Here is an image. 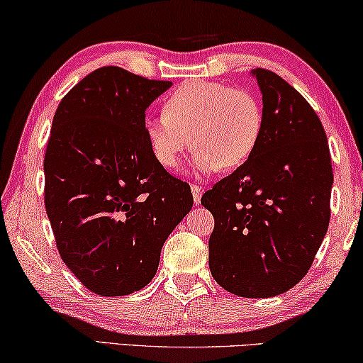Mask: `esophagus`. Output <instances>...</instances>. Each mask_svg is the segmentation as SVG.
<instances>
[{
    "mask_svg": "<svg viewBox=\"0 0 363 363\" xmlns=\"http://www.w3.org/2000/svg\"><path fill=\"white\" fill-rule=\"evenodd\" d=\"M191 193H193V201H195V205H200V203H201V195H203L201 186L191 185Z\"/></svg>",
    "mask_w": 363,
    "mask_h": 363,
    "instance_id": "34e87169",
    "label": "esophagus"
}]
</instances>
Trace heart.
I'll list each match as a JSON object with an SVG mask.
<instances>
[{
	"label": "heart",
	"instance_id": "heart-1",
	"mask_svg": "<svg viewBox=\"0 0 363 363\" xmlns=\"http://www.w3.org/2000/svg\"><path fill=\"white\" fill-rule=\"evenodd\" d=\"M262 127V107L251 92L210 81L177 89L163 102V116H148L143 122L158 165L177 170L193 147V167L203 177L245 165L259 145Z\"/></svg>",
	"mask_w": 363,
	"mask_h": 363
}]
</instances>
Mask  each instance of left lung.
<instances>
[{"instance_id": "obj_1", "label": "left lung", "mask_w": 363, "mask_h": 363, "mask_svg": "<svg viewBox=\"0 0 363 363\" xmlns=\"http://www.w3.org/2000/svg\"><path fill=\"white\" fill-rule=\"evenodd\" d=\"M264 127L245 165L201 198L215 218L210 271L235 296L284 294L307 274L330 220L334 173L324 127L284 79L252 69Z\"/></svg>"}]
</instances>
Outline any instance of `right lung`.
<instances>
[{
    "instance_id": "right-lung-1",
    "label": "right lung",
    "mask_w": 363,
    "mask_h": 363,
    "mask_svg": "<svg viewBox=\"0 0 363 363\" xmlns=\"http://www.w3.org/2000/svg\"><path fill=\"white\" fill-rule=\"evenodd\" d=\"M172 82L107 66L59 104L44 158V205L74 276L99 296H127L157 274L163 242L190 213V185L157 163L145 111Z\"/></svg>"
}]
</instances>
